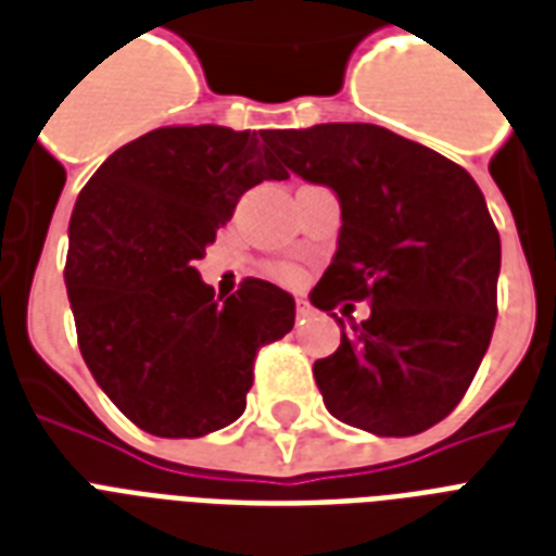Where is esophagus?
Masks as SVG:
<instances>
[{
	"mask_svg": "<svg viewBox=\"0 0 556 556\" xmlns=\"http://www.w3.org/2000/svg\"><path fill=\"white\" fill-rule=\"evenodd\" d=\"M308 317H314L312 305L305 303V300H296V320L305 323V320H308Z\"/></svg>",
	"mask_w": 556,
	"mask_h": 556,
	"instance_id": "34e87169",
	"label": "esophagus"
}]
</instances>
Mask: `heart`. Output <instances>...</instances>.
Returning a JSON list of instances; mask_svg holds the SVG:
<instances>
[{"instance_id":"heart-1","label":"heart","mask_w":556,"mask_h":556,"mask_svg":"<svg viewBox=\"0 0 556 556\" xmlns=\"http://www.w3.org/2000/svg\"><path fill=\"white\" fill-rule=\"evenodd\" d=\"M274 274H277L282 282H300V279H303V270L296 268V265H279Z\"/></svg>"}]
</instances>
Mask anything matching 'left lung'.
I'll use <instances>...</instances> for the list:
<instances>
[{
    "label": "left lung",
    "mask_w": 556,
    "mask_h": 556,
    "mask_svg": "<svg viewBox=\"0 0 556 556\" xmlns=\"http://www.w3.org/2000/svg\"><path fill=\"white\" fill-rule=\"evenodd\" d=\"M270 150L340 199L338 253L312 303H371L369 320L314 364L326 409L375 435L430 430L465 397L496 326L502 244L482 190L383 126L277 129Z\"/></svg>",
    "instance_id": "1"
}]
</instances>
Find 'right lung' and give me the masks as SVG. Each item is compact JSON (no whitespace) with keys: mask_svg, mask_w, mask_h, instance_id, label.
<instances>
[{"mask_svg":"<svg viewBox=\"0 0 556 556\" xmlns=\"http://www.w3.org/2000/svg\"><path fill=\"white\" fill-rule=\"evenodd\" d=\"M268 129L161 126L112 152L68 225L65 288L83 361L112 404L161 439L244 413L253 361L294 329V296L248 277L225 303L195 270L236 201L288 173Z\"/></svg>","mask_w":556,"mask_h":556,"instance_id":"1","label":"right lung"}]
</instances>
